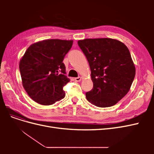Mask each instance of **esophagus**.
Masks as SVG:
<instances>
[{
	"mask_svg": "<svg viewBox=\"0 0 154 154\" xmlns=\"http://www.w3.org/2000/svg\"><path fill=\"white\" fill-rule=\"evenodd\" d=\"M81 80H82V78H81V77H80V76L74 78V80H75L76 82H80V81H81Z\"/></svg>",
	"mask_w": 154,
	"mask_h": 154,
	"instance_id": "34e87169",
	"label": "esophagus"
}]
</instances>
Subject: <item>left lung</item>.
Masks as SVG:
<instances>
[{
    "label": "left lung",
    "instance_id": "left-lung-1",
    "mask_svg": "<svg viewBox=\"0 0 154 154\" xmlns=\"http://www.w3.org/2000/svg\"><path fill=\"white\" fill-rule=\"evenodd\" d=\"M89 64L93 88L86 98L98 107L116 105L127 94L136 69L128 49L112 38H87L78 42Z\"/></svg>",
    "mask_w": 154,
    "mask_h": 154
}]
</instances>
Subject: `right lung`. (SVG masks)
Listing matches in <instances>:
<instances>
[{"label": "right lung", "instance_id": "obj_1", "mask_svg": "<svg viewBox=\"0 0 154 154\" xmlns=\"http://www.w3.org/2000/svg\"><path fill=\"white\" fill-rule=\"evenodd\" d=\"M72 40H45L30 45L20 60L22 85L36 103L50 105L66 96L63 87L70 82L62 62Z\"/></svg>", "mask_w": 154, "mask_h": 154}]
</instances>
